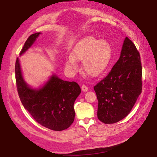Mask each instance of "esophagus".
<instances>
[{
  "mask_svg": "<svg viewBox=\"0 0 157 157\" xmlns=\"http://www.w3.org/2000/svg\"><path fill=\"white\" fill-rule=\"evenodd\" d=\"M82 91H83V92H86V91L88 90V87L86 86V85L85 84H83L82 86Z\"/></svg>",
  "mask_w": 157,
  "mask_h": 157,
  "instance_id": "obj_1",
  "label": "esophagus"
}]
</instances>
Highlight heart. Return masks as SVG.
Segmentation results:
<instances>
[{
    "mask_svg": "<svg viewBox=\"0 0 157 157\" xmlns=\"http://www.w3.org/2000/svg\"><path fill=\"white\" fill-rule=\"evenodd\" d=\"M113 50L106 40H99L93 36H86L76 44L72 56L66 60V68L75 71L78 68L76 60L82 61V69L88 75L96 77L107 69L112 59Z\"/></svg>",
    "mask_w": 157,
    "mask_h": 157,
    "instance_id": "heart-1",
    "label": "heart"
}]
</instances>
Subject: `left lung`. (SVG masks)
Wrapping results in <instances>:
<instances>
[{"instance_id":"8db88e82","label":"left lung","mask_w":157,"mask_h":157,"mask_svg":"<svg viewBox=\"0 0 157 157\" xmlns=\"http://www.w3.org/2000/svg\"><path fill=\"white\" fill-rule=\"evenodd\" d=\"M140 54L126 37L120 58L106 77L95 86L98 117L104 124H115L130 113L142 90Z\"/></svg>"}]
</instances>
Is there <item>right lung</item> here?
Masks as SVG:
<instances>
[{
	"label": "right lung",
	"mask_w": 157,
	"mask_h": 157,
	"mask_svg": "<svg viewBox=\"0 0 157 157\" xmlns=\"http://www.w3.org/2000/svg\"><path fill=\"white\" fill-rule=\"evenodd\" d=\"M40 33L27 38L20 55L24 53L35 42ZM16 87L20 99L32 117L49 129L61 131L67 129L75 119L74 102L81 93L75 82H67L53 75L38 90L31 88L22 78L18 58L15 64Z\"/></svg>",
	"instance_id": "obj_1"
}]
</instances>
